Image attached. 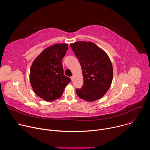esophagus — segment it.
<instances>
[{
    "label": "esophagus",
    "instance_id": "esophagus-1",
    "mask_svg": "<svg viewBox=\"0 0 150 150\" xmlns=\"http://www.w3.org/2000/svg\"><path fill=\"white\" fill-rule=\"evenodd\" d=\"M71 79L72 81H73V80H74V76H71Z\"/></svg>",
    "mask_w": 150,
    "mask_h": 150
}]
</instances>
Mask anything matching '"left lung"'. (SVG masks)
<instances>
[{
  "instance_id": "left-lung-1",
  "label": "left lung",
  "mask_w": 150,
  "mask_h": 150,
  "mask_svg": "<svg viewBox=\"0 0 150 150\" xmlns=\"http://www.w3.org/2000/svg\"><path fill=\"white\" fill-rule=\"evenodd\" d=\"M82 68L83 84L76 92L81 98L94 101L108 91L113 79V67L105 52L92 42L77 41L70 45Z\"/></svg>"
}]
</instances>
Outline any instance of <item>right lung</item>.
<instances>
[{
  "label": "right lung",
  "instance_id": "right-lung-1",
  "mask_svg": "<svg viewBox=\"0 0 150 150\" xmlns=\"http://www.w3.org/2000/svg\"><path fill=\"white\" fill-rule=\"evenodd\" d=\"M68 49L67 44H56L42 51L33 62L30 79L34 92L46 101L61 97L71 79L63 74L62 60Z\"/></svg>",
  "mask_w": 150,
  "mask_h": 150
}]
</instances>
